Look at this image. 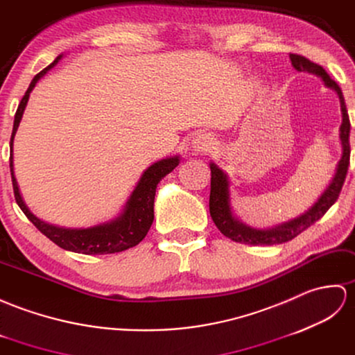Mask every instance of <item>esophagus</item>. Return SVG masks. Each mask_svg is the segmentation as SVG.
<instances>
[{
  "label": "esophagus",
  "instance_id": "1",
  "mask_svg": "<svg viewBox=\"0 0 355 355\" xmlns=\"http://www.w3.org/2000/svg\"><path fill=\"white\" fill-rule=\"evenodd\" d=\"M212 144H214V141H212L211 135H208V133H198L191 141V150L194 153L209 152Z\"/></svg>",
  "mask_w": 355,
  "mask_h": 355
}]
</instances>
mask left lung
<instances>
[{
  "label": "left lung",
  "instance_id": "1",
  "mask_svg": "<svg viewBox=\"0 0 355 355\" xmlns=\"http://www.w3.org/2000/svg\"><path fill=\"white\" fill-rule=\"evenodd\" d=\"M291 65L296 71L301 73H310L322 78V82L327 88L333 89L338 101H340V112H342V124L338 129V138H340L342 146V156L340 161L336 165V171L329 180V184L325 187V190L320 193L318 200L314 202L311 207L302 212L301 216L288 220V222H282L279 225H275L272 227H264V230H257L235 216L232 203H231V180L226 173L216 165L214 162H209L211 168V194H209V214L212 217V222L220 230L223 235L232 241L244 243V244H261V246H272V244H281L293 240L299 234L309 230L311 225H314L318 220L325 214V212L336 203L338 194L345 182L346 171H348L349 165V130L351 123L348 111H346L345 98L342 89L333 80L331 77L327 74V71L318 64H313L311 60L305 59L297 54H290Z\"/></svg>",
  "mask_w": 355,
  "mask_h": 355
}]
</instances>
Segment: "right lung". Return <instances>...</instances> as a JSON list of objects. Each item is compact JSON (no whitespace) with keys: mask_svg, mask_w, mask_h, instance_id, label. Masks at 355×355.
<instances>
[{"mask_svg":"<svg viewBox=\"0 0 355 355\" xmlns=\"http://www.w3.org/2000/svg\"><path fill=\"white\" fill-rule=\"evenodd\" d=\"M62 58H64V54H59V56L54 59L53 64H50L45 69H42L41 73L35 76L27 92L24 94L21 103L17 109V114H15L13 130L10 138V173L15 199H17L19 208L22 209L24 214L27 216L30 222L33 223L46 239L56 243L59 248L85 255L115 254V252H121L137 246V244L146 237L155 218L153 207L156 187L161 182L162 178L167 176L168 173H171L178 167L180 162V156L175 155L164 157V159L156 161L150 167H147L143 171V175H141L135 188H133V191L130 193L129 199L123 205L121 211L118 212L114 218L107 220L105 223L89 227H64L46 223L44 220L36 217L27 207V203L24 202L17 176H15L13 139L15 135H17L24 111H26V106L28 103L30 92L35 89V86L41 80V77L49 73L51 68L56 67Z\"/></svg>","mask_w":355,"mask_h":355,"instance_id":"1","label":"right lung"}]
</instances>
